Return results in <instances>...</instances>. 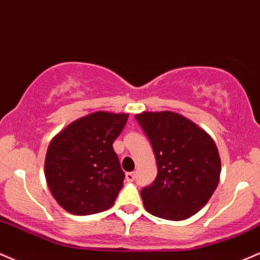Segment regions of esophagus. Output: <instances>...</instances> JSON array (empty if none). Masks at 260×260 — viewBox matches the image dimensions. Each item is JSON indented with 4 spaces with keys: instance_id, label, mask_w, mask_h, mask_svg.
<instances>
[{
    "instance_id": "34e87169",
    "label": "esophagus",
    "mask_w": 260,
    "mask_h": 260,
    "mask_svg": "<svg viewBox=\"0 0 260 260\" xmlns=\"http://www.w3.org/2000/svg\"><path fill=\"white\" fill-rule=\"evenodd\" d=\"M125 178H126L127 182H133V180L135 179V173H134V172H127V173L125 174Z\"/></svg>"
}]
</instances>
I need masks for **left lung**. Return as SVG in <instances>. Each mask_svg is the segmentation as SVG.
<instances>
[{
	"label": "left lung",
	"mask_w": 260,
	"mask_h": 260,
	"mask_svg": "<svg viewBox=\"0 0 260 260\" xmlns=\"http://www.w3.org/2000/svg\"><path fill=\"white\" fill-rule=\"evenodd\" d=\"M151 145L157 176L141 189L145 209L153 216L180 221L206 205L221 172L216 145L208 134L172 112L135 115Z\"/></svg>",
	"instance_id": "left-lung-1"
}]
</instances>
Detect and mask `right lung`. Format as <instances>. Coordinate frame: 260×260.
I'll return each mask as SVG.
<instances>
[{
  "label": "right lung",
  "instance_id": "add662e5",
  "mask_svg": "<svg viewBox=\"0 0 260 260\" xmlns=\"http://www.w3.org/2000/svg\"><path fill=\"white\" fill-rule=\"evenodd\" d=\"M127 118V114L92 113L51 140L45 157L46 183L66 211L92 215L114 205L125 173L113 142Z\"/></svg>",
  "mask_w": 260,
  "mask_h": 260
}]
</instances>
